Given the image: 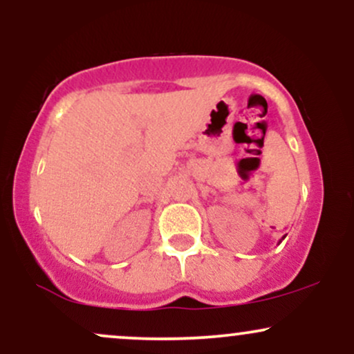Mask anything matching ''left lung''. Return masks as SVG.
<instances>
[{"label": "left lung", "instance_id": "obj_1", "mask_svg": "<svg viewBox=\"0 0 354 354\" xmlns=\"http://www.w3.org/2000/svg\"><path fill=\"white\" fill-rule=\"evenodd\" d=\"M284 238H286V236H283V238H281V239H284ZM279 243H281V241H279Z\"/></svg>", "mask_w": 354, "mask_h": 354}]
</instances>
